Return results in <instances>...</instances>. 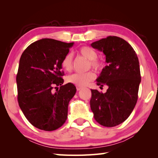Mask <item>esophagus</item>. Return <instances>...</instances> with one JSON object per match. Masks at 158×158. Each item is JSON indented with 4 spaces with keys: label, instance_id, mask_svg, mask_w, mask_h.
<instances>
[{
    "label": "esophagus",
    "instance_id": "esophagus-1",
    "mask_svg": "<svg viewBox=\"0 0 158 158\" xmlns=\"http://www.w3.org/2000/svg\"><path fill=\"white\" fill-rule=\"evenodd\" d=\"M83 89V87H81V86H77V90H81Z\"/></svg>",
    "mask_w": 158,
    "mask_h": 158
}]
</instances>
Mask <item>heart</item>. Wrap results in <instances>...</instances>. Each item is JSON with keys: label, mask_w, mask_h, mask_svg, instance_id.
I'll return each mask as SVG.
<instances>
[{"label": "heart", "mask_w": 158, "mask_h": 158, "mask_svg": "<svg viewBox=\"0 0 158 158\" xmlns=\"http://www.w3.org/2000/svg\"><path fill=\"white\" fill-rule=\"evenodd\" d=\"M79 53L89 60V65L96 69L102 68L103 63L97 59L98 53L95 49L88 46H84L79 49ZM73 56L72 53H68L61 61V66L65 71H70L73 68ZM95 74L93 71L85 73H74L67 77V81L77 86H84L90 81L95 79Z\"/></svg>", "instance_id": "heart-1"}]
</instances>
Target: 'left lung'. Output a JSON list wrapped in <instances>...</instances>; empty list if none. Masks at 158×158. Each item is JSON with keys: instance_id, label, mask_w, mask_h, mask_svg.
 Returning a JSON list of instances; mask_svg holds the SVG:
<instances>
[{"instance_id": "8db88e82", "label": "left lung", "mask_w": 158, "mask_h": 158, "mask_svg": "<svg viewBox=\"0 0 158 158\" xmlns=\"http://www.w3.org/2000/svg\"><path fill=\"white\" fill-rule=\"evenodd\" d=\"M91 46L104 53L108 65L97 79V85H106L105 93L91 90L90 109L95 121L105 127L124 122L137 104L141 74L137 53L125 40L116 36L93 42Z\"/></svg>"}]
</instances>
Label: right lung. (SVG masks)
<instances>
[{"label": "right lung", "mask_w": 158, "mask_h": 158, "mask_svg": "<svg viewBox=\"0 0 158 158\" xmlns=\"http://www.w3.org/2000/svg\"><path fill=\"white\" fill-rule=\"evenodd\" d=\"M73 44L42 39L21 54L17 74L19 105L28 121L40 130H55L67 120L69 102L77 89L70 83L63 85L61 61ZM54 86H60L56 92Z\"/></svg>", "instance_id": "add662e5"}]
</instances>
